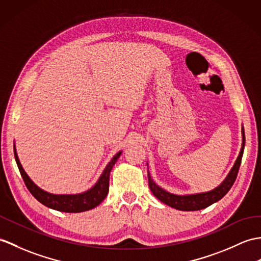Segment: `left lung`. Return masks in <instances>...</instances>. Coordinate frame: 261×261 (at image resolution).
<instances>
[{
    "instance_id": "8db88e82",
    "label": "left lung",
    "mask_w": 261,
    "mask_h": 261,
    "mask_svg": "<svg viewBox=\"0 0 261 261\" xmlns=\"http://www.w3.org/2000/svg\"><path fill=\"white\" fill-rule=\"evenodd\" d=\"M241 135H242V143H241V149H240L238 158L236 160L231 170L229 171L226 179L223 180L219 186L216 187L215 189L207 192L192 193V195H174V193H171L165 189H162L161 187L156 185L153 181V179L151 178V175L148 171V182H149L151 192H152L153 196L158 198L160 201L168 204L169 207L178 209V210H182V211L201 210L209 207V205H211L217 201H219L221 198H223V196L227 195V192L230 190V188L232 187L233 182L236 181V178H237L238 170H239L241 159H242V154H244L245 141H246L244 126L241 128Z\"/></svg>"
}]
</instances>
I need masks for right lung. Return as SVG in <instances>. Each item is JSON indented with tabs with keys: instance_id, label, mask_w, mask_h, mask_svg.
Masks as SVG:
<instances>
[{
	"instance_id": "add662e5",
	"label": "right lung",
	"mask_w": 261,
	"mask_h": 261,
	"mask_svg": "<svg viewBox=\"0 0 261 261\" xmlns=\"http://www.w3.org/2000/svg\"><path fill=\"white\" fill-rule=\"evenodd\" d=\"M122 153V151L113 156L111 161L108 163L107 167L103 170L102 174L100 175L99 180L96 181L95 185L90 188L89 190L75 193V195H54V193H50L47 191H44L41 189L40 187L36 186L33 181L30 179L27 172L24 171V169L19 160V156L16 153V149L14 145V156L17 168H19L20 173L24 180L29 191L32 193V196L40 201L42 204L46 205V207L62 211V213H83V211H88L95 208L96 205H99L105 198L107 197L109 192V178H110V172L112 168L119 159V156Z\"/></svg>"
}]
</instances>
